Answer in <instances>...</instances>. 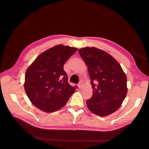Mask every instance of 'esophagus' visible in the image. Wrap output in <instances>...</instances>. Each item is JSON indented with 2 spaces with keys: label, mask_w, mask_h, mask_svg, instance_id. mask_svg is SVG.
I'll return each instance as SVG.
<instances>
[{
  "label": "esophagus",
  "mask_w": 149,
  "mask_h": 149,
  "mask_svg": "<svg viewBox=\"0 0 149 149\" xmlns=\"http://www.w3.org/2000/svg\"><path fill=\"white\" fill-rule=\"evenodd\" d=\"M82 86H83V81H81L79 82V83L78 84V88H79V89H81L82 87Z\"/></svg>",
  "instance_id": "1"
}]
</instances>
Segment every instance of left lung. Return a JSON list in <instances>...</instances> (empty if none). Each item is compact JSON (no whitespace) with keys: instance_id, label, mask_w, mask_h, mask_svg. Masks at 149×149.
<instances>
[{"instance_id":"8db88e82","label":"left lung","mask_w":149,"mask_h":149,"mask_svg":"<svg viewBox=\"0 0 149 149\" xmlns=\"http://www.w3.org/2000/svg\"><path fill=\"white\" fill-rule=\"evenodd\" d=\"M88 67L93 96L87 100L88 109L99 116L117 111L127 93V77L119 63L110 54L94 47L78 50Z\"/></svg>"}]
</instances>
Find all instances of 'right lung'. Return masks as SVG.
I'll list each match as a JSON object with an SVG mask.
<instances>
[{
    "label": "right lung",
    "mask_w": 149,
    "mask_h": 149,
    "mask_svg": "<svg viewBox=\"0 0 149 149\" xmlns=\"http://www.w3.org/2000/svg\"><path fill=\"white\" fill-rule=\"evenodd\" d=\"M77 48L59 45L39 55L28 68L24 87L31 102L40 110L54 112L64 106L77 86L68 82L63 65Z\"/></svg>",
    "instance_id": "right-lung-1"
}]
</instances>
